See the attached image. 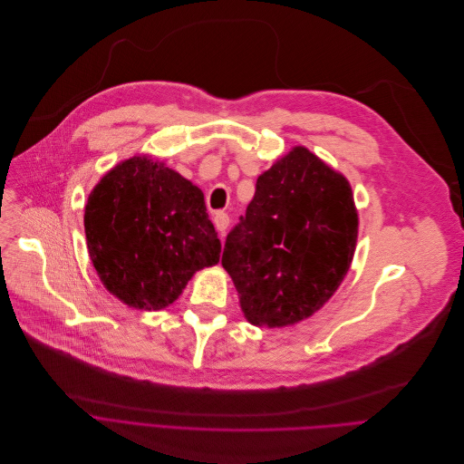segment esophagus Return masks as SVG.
Here are the masks:
<instances>
[{
  "label": "esophagus",
  "mask_w": 464,
  "mask_h": 464,
  "mask_svg": "<svg viewBox=\"0 0 464 464\" xmlns=\"http://www.w3.org/2000/svg\"><path fill=\"white\" fill-rule=\"evenodd\" d=\"M213 223H215V228L220 232V236H223L227 232V228H228L230 217L225 211H217L215 217H213Z\"/></svg>",
  "instance_id": "1"
}]
</instances>
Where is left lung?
Returning a JSON list of instances; mask_svg holds the SVG:
<instances>
[{
	"label": "left lung",
	"mask_w": 464,
	"mask_h": 464,
	"mask_svg": "<svg viewBox=\"0 0 464 464\" xmlns=\"http://www.w3.org/2000/svg\"><path fill=\"white\" fill-rule=\"evenodd\" d=\"M349 181L305 147L258 175L246 217L227 236L223 268L255 326L296 324L330 300L357 246Z\"/></svg>",
	"instance_id": "left-lung-1"
}]
</instances>
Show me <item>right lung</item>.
I'll return each mask as SVG.
<instances>
[{
  "label": "right lung",
  "instance_id": "1",
  "mask_svg": "<svg viewBox=\"0 0 464 464\" xmlns=\"http://www.w3.org/2000/svg\"><path fill=\"white\" fill-rule=\"evenodd\" d=\"M204 192L145 154L109 169L84 208L88 255L105 289L122 304L159 312L190 277L215 266L220 239Z\"/></svg>",
  "mask_w": 464,
  "mask_h": 464
}]
</instances>
